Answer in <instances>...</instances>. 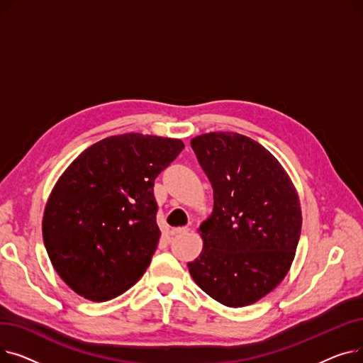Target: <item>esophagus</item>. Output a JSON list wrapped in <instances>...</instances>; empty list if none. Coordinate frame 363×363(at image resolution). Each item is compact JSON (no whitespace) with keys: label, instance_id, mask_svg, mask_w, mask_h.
<instances>
[{"label":"esophagus","instance_id":"esophagus-1","mask_svg":"<svg viewBox=\"0 0 363 363\" xmlns=\"http://www.w3.org/2000/svg\"><path fill=\"white\" fill-rule=\"evenodd\" d=\"M188 231L186 226H182V228H172L170 230V235H179V234H184Z\"/></svg>","mask_w":363,"mask_h":363}]
</instances>
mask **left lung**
<instances>
[{
    "instance_id": "1",
    "label": "left lung",
    "mask_w": 363,
    "mask_h": 363,
    "mask_svg": "<svg viewBox=\"0 0 363 363\" xmlns=\"http://www.w3.org/2000/svg\"><path fill=\"white\" fill-rule=\"evenodd\" d=\"M191 147L213 186V212L188 269L212 298L242 308L287 275L301 231L298 196L279 162L249 137L211 132Z\"/></svg>"
}]
</instances>
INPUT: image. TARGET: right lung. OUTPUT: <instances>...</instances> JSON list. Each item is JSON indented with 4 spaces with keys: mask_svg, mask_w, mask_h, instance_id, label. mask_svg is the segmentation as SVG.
I'll use <instances>...</instances> for the list:
<instances>
[{
    "mask_svg": "<svg viewBox=\"0 0 363 363\" xmlns=\"http://www.w3.org/2000/svg\"><path fill=\"white\" fill-rule=\"evenodd\" d=\"M182 148L181 140L123 133L88 147L66 169L45 206L43 237L74 293L111 300L144 275L160 238L155 179Z\"/></svg>",
    "mask_w": 363,
    "mask_h": 363,
    "instance_id": "1",
    "label": "right lung"
}]
</instances>
